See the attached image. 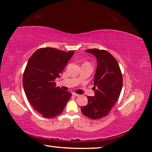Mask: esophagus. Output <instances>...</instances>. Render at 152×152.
Returning <instances> with one entry per match:
<instances>
[{
	"mask_svg": "<svg viewBox=\"0 0 152 152\" xmlns=\"http://www.w3.org/2000/svg\"><path fill=\"white\" fill-rule=\"evenodd\" d=\"M72 95H73V96H76V97H77V96H80V94H76V93H72Z\"/></svg>",
	"mask_w": 152,
	"mask_h": 152,
	"instance_id": "34e87169",
	"label": "esophagus"
}]
</instances>
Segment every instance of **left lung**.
Instances as JSON below:
<instances>
[{"label": "left lung", "instance_id": "8db88e82", "mask_svg": "<svg viewBox=\"0 0 152 152\" xmlns=\"http://www.w3.org/2000/svg\"><path fill=\"white\" fill-rule=\"evenodd\" d=\"M86 51L94 55L97 59L93 87L95 95L87 96L88 104L81 107V111L87 117L97 120L107 116L118 99L122 75L117 61L107 50L93 48Z\"/></svg>", "mask_w": 152, "mask_h": 152}]
</instances>
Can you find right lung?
Returning a JSON list of instances; mask_svg holds the SVG:
<instances>
[{"instance_id": "add662e5", "label": "right lung", "mask_w": 152, "mask_h": 152, "mask_svg": "<svg viewBox=\"0 0 152 152\" xmlns=\"http://www.w3.org/2000/svg\"><path fill=\"white\" fill-rule=\"evenodd\" d=\"M74 52L41 48L28 59L23 75L24 90L30 104L43 117L51 118L61 114L72 96L56 87L55 80Z\"/></svg>"}]
</instances>
